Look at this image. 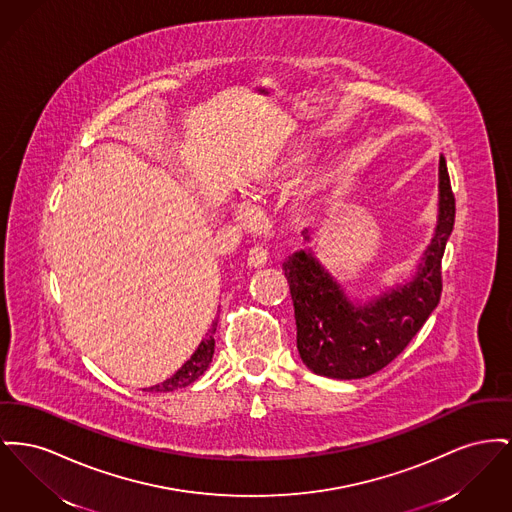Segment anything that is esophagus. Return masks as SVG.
Segmentation results:
<instances>
[{"label":"esophagus","instance_id":"1","mask_svg":"<svg viewBox=\"0 0 512 512\" xmlns=\"http://www.w3.org/2000/svg\"><path fill=\"white\" fill-rule=\"evenodd\" d=\"M267 259H269L267 249L261 247V245L251 247L249 253H247V265H249V267H255V269H257V267H265V265H267Z\"/></svg>","mask_w":512,"mask_h":512}]
</instances>
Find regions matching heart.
<instances>
[{"mask_svg":"<svg viewBox=\"0 0 512 512\" xmlns=\"http://www.w3.org/2000/svg\"><path fill=\"white\" fill-rule=\"evenodd\" d=\"M305 162H307V154L300 149L284 154L259 180L253 181L251 197H255V199L265 197L267 193H271L272 189L280 187L284 181L296 176L305 166ZM243 216H247V212H243Z\"/></svg>","mask_w":512,"mask_h":512,"instance_id":"1","label":"heart"}]
</instances>
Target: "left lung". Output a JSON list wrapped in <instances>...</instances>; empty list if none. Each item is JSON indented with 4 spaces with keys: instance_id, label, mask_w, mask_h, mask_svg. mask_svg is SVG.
<instances>
[{
    "instance_id": "1",
    "label": "left lung",
    "mask_w": 512,
    "mask_h": 512,
    "mask_svg": "<svg viewBox=\"0 0 512 512\" xmlns=\"http://www.w3.org/2000/svg\"><path fill=\"white\" fill-rule=\"evenodd\" d=\"M454 193L445 156L439 160V220L412 282L354 307L309 251L282 265L294 303L298 352L315 373L361 379L389 365L418 334L443 292L441 259L454 226ZM309 240V236H305Z\"/></svg>"
}]
</instances>
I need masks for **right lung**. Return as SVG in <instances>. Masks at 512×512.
I'll use <instances>...</instances> for the list:
<instances>
[{
    "instance_id": "add662e5",
    "label": "right lung",
    "mask_w": 512,
    "mask_h": 512,
    "mask_svg": "<svg viewBox=\"0 0 512 512\" xmlns=\"http://www.w3.org/2000/svg\"><path fill=\"white\" fill-rule=\"evenodd\" d=\"M216 323H218V321L212 323L211 331L205 336V340L199 344V348L193 352V356L185 361L170 379H166V381L160 383V385H154L149 391L170 392L176 391V389H183V387L191 385L195 379H199V377L207 371V367L211 365L212 354H214V331H216Z\"/></svg>"
}]
</instances>
